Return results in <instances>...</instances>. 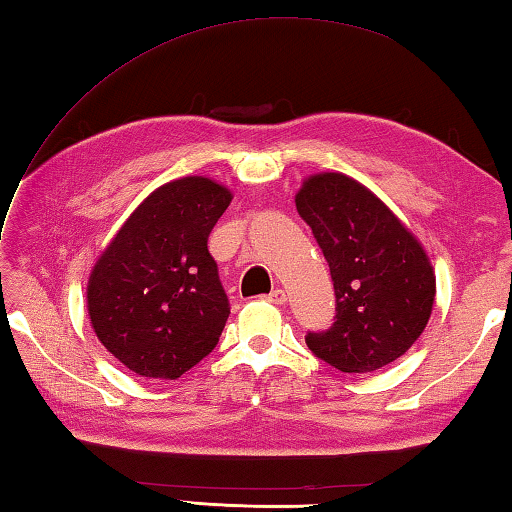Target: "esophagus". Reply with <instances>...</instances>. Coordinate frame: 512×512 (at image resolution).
<instances>
[{
  "instance_id": "1",
  "label": "esophagus",
  "mask_w": 512,
  "mask_h": 512,
  "mask_svg": "<svg viewBox=\"0 0 512 512\" xmlns=\"http://www.w3.org/2000/svg\"><path fill=\"white\" fill-rule=\"evenodd\" d=\"M268 301L270 303H277V306H284V303L288 301V297H286V292L281 290V288H275L273 292H270L268 295Z\"/></svg>"
}]
</instances>
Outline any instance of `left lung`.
Returning <instances> with one entry per match:
<instances>
[{"label": "left lung", "mask_w": 512, "mask_h": 512, "mask_svg": "<svg viewBox=\"0 0 512 512\" xmlns=\"http://www.w3.org/2000/svg\"><path fill=\"white\" fill-rule=\"evenodd\" d=\"M330 264L336 321L308 347L345 374L394 363L418 341L436 301V270L420 239L365 184L312 173L295 195Z\"/></svg>", "instance_id": "left-lung-1"}]
</instances>
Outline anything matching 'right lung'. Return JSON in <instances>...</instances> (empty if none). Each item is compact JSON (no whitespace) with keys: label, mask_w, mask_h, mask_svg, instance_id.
I'll return each mask as SVG.
<instances>
[{"label":"right lung","mask_w":512,"mask_h":512,"mask_svg":"<svg viewBox=\"0 0 512 512\" xmlns=\"http://www.w3.org/2000/svg\"><path fill=\"white\" fill-rule=\"evenodd\" d=\"M231 200L206 176L165 182L96 257L88 317L129 372L176 380L220 341L231 308L206 242Z\"/></svg>","instance_id":"right-lung-1"}]
</instances>
